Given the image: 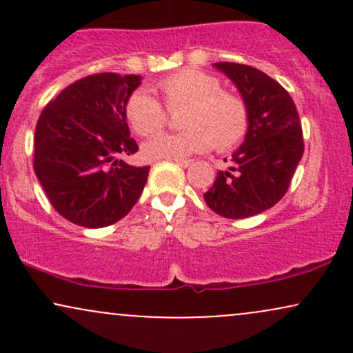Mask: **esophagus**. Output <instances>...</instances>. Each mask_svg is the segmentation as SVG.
I'll use <instances>...</instances> for the list:
<instances>
[{"instance_id":"34e87169","label":"esophagus","mask_w":353,"mask_h":353,"mask_svg":"<svg viewBox=\"0 0 353 353\" xmlns=\"http://www.w3.org/2000/svg\"><path fill=\"white\" fill-rule=\"evenodd\" d=\"M174 163H176L177 165H181V168H189L190 165L189 159H174Z\"/></svg>"}]
</instances>
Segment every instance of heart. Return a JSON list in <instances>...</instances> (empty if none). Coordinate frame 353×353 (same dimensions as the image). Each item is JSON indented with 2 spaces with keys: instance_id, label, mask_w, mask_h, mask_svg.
<instances>
[{
  "instance_id": "b5f03b06",
  "label": "heart",
  "mask_w": 353,
  "mask_h": 353,
  "mask_svg": "<svg viewBox=\"0 0 353 353\" xmlns=\"http://www.w3.org/2000/svg\"><path fill=\"white\" fill-rule=\"evenodd\" d=\"M161 94L169 111L185 109L177 134H161L143 145L145 159H182L209 151H229L244 139L249 129V106L236 92L222 89L210 72L181 70L161 79ZM168 109L151 92L137 89L125 101V117L139 136H152L168 124Z\"/></svg>"
}]
</instances>
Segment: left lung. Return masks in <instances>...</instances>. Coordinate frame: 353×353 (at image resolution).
Here are the masks:
<instances>
[{
    "instance_id": "obj_1",
    "label": "left lung",
    "mask_w": 353,
    "mask_h": 353,
    "mask_svg": "<svg viewBox=\"0 0 353 353\" xmlns=\"http://www.w3.org/2000/svg\"><path fill=\"white\" fill-rule=\"evenodd\" d=\"M214 66L245 99L249 129L204 199L222 217H252L277 204L289 189L303 154L301 117L289 92L265 72L239 63Z\"/></svg>"
}]
</instances>
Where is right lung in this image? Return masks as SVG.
I'll list each match as a JSON object with an SVG mask.
<instances>
[{"label": "right lung", "mask_w": 353, "mask_h": 353, "mask_svg": "<svg viewBox=\"0 0 353 353\" xmlns=\"http://www.w3.org/2000/svg\"><path fill=\"white\" fill-rule=\"evenodd\" d=\"M141 76L99 72L76 81L43 109L33 168L59 216L83 228L116 224L139 199L149 165H129L139 151L129 136L125 101Z\"/></svg>", "instance_id": "obj_1"}]
</instances>
